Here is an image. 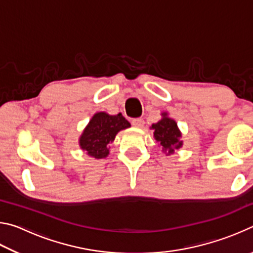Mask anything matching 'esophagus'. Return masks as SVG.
<instances>
[{
	"instance_id": "obj_1",
	"label": "esophagus",
	"mask_w": 253,
	"mask_h": 253,
	"mask_svg": "<svg viewBox=\"0 0 253 253\" xmlns=\"http://www.w3.org/2000/svg\"><path fill=\"white\" fill-rule=\"evenodd\" d=\"M144 124H145V122L142 118H134L131 121V125L135 127H138V128H142L144 126Z\"/></svg>"
}]
</instances>
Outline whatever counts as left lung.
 I'll list each match as a JSON object with an SVG mask.
<instances>
[{
  "mask_svg": "<svg viewBox=\"0 0 253 253\" xmlns=\"http://www.w3.org/2000/svg\"><path fill=\"white\" fill-rule=\"evenodd\" d=\"M151 129H154V138L162 147L166 155H170L175 149L182 147V134L179 131L177 124L174 119L169 118L168 113L162 114V119L156 124H153Z\"/></svg>",
  "mask_w": 253,
  "mask_h": 253,
  "instance_id": "left-lung-1",
  "label": "left lung"
}]
</instances>
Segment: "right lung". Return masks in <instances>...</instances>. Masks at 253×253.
<instances>
[{
  "label": "right lung",
  "instance_id": "add662e5",
  "mask_svg": "<svg viewBox=\"0 0 253 253\" xmlns=\"http://www.w3.org/2000/svg\"><path fill=\"white\" fill-rule=\"evenodd\" d=\"M128 127H130V124L122 114L109 115L104 111L97 113L80 136V148L97 160L105 158L108 156L109 145L115 140L117 132Z\"/></svg>",
  "mask_w": 253,
  "mask_h": 253
}]
</instances>
